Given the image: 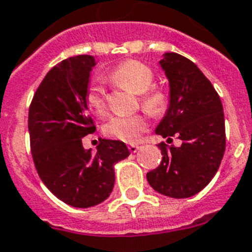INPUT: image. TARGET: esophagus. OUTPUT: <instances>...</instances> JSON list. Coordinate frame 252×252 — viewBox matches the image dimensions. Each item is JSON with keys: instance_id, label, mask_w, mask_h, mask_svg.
Listing matches in <instances>:
<instances>
[{"instance_id": "obj_1", "label": "esophagus", "mask_w": 252, "mask_h": 252, "mask_svg": "<svg viewBox=\"0 0 252 252\" xmlns=\"http://www.w3.org/2000/svg\"><path fill=\"white\" fill-rule=\"evenodd\" d=\"M128 149H129L130 153H137V150L140 149V146H138V145H129Z\"/></svg>"}]
</instances>
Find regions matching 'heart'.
I'll use <instances>...</instances> for the list:
<instances>
[{
	"label": "heart",
	"mask_w": 252,
	"mask_h": 252,
	"mask_svg": "<svg viewBox=\"0 0 252 252\" xmlns=\"http://www.w3.org/2000/svg\"><path fill=\"white\" fill-rule=\"evenodd\" d=\"M111 83L126 88L138 94L141 106L151 115H161L168 110L169 93L167 89L154 85V72L145 63L128 59L119 63L107 72ZM84 101L87 107L95 115H103L107 108L105 89L98 83H91L85 89ZM149 128V119L145 112L132 115L112 116L103 126V133L110 138L134 144L140 140L142 133Z\"/></svg>",
	"instance_id": "1"
}]
</instances>
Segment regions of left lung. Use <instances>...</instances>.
Masks as SVG:
<instances>
[{"mask_svg":"<svg viewBox=\"0 0 252 252\" xmlns=\"http://www.w3.org/2000/svg\"><path fill=\"white\" fill-rule=\"evenodd\" d=\"M160 66L169 80L171 99L157 133L168 142L176 136L183 144H159L163 158L146 177L163 195L189 198L206 188L220 167L226 144L224 111L211 81L190 59L167 53Z\"/></svg>","mask_w":252,"mask_h":252,"instance_id":"1","label":"left lung"}]
</instances>
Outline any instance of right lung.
Masks as SVG:
<instances>
[{
	"label": "right lung",
	"instance_id": "right-lung-1",
	"mask_svg": "<svg viewBox=\"0 0 252 252\" xmlns=\"http://www.w3.org/2000/svg\"><path fill=\"white\" fill-rule=\"evenodd\" d=\"M94 64L92 55L58 63L38 85L28 111L31 151L40 179L58 199L79 208L107 199L115 184L114 164L129 155L122 141L99 140L94 154L83 147V137L95 130L84 101Z\"/></svg>",
	"mask_w": 252,
	"mask_h": 252
}]
</instances>
